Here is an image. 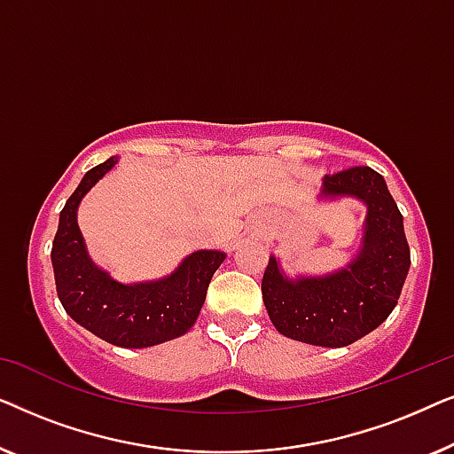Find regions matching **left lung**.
I'll list each match as a JSON object with an SVG mask.
<instances>
[{
	"label": "left lung",
	"instance_id": "obj_1",
	"mask_svg": "<svg viewBox=\"0 0 454 454\" xmlns=\"http://www.w3.org/2000/svg\"><path fill=\"white\" fill-rule=\"evenodd\" d=\"M356 198L365 207L362 239L351 262L328 275H295L269 258L262 300L285 337L318 347H347L388 318L405 285L411 256L403 215L387 182L372 167L325 176L318 200Z\"/></svg>",
	"mask_w": 454,
	"mask_h": 454
}]
</instances>
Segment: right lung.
<instances>
[{"label": "right lung", "instance_id": "add662e5", "mask_svg": "<svg viewBox=\"0 0 454 454\" xmlns=\"http://www.w3.org/2000/svg\"><path fill=\"white\" fill-rule=\"evenodd\" d=\"M117 160L111 157L92 167L67 198L59 213L51 262L59 301L72 320L111 345L142 349L182 337L194 326L207 300L210 278L227 254L196 250L171 275L140 283L115 281L95 264L78 227V207Z\"/></svg>", "mask_w": 454, "mask_h": 454}]
</instances>
